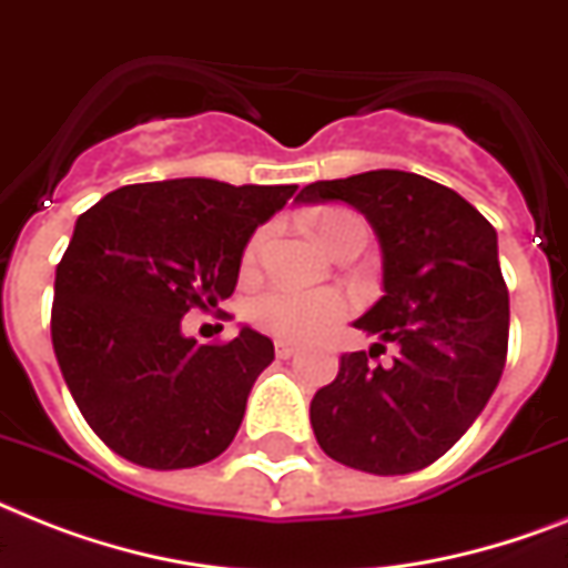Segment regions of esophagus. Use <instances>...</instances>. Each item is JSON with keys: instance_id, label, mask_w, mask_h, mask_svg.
Segmentation results:
<instances>
[{"instance_id": "esophagus-1", "label": "esophagus", "mask_w": 568, "mask_h": 568, "mask_svg": "<svg viewBox=\"0 0 568 568\" xmlns=\"http://www.w3.org/2000/svg\"><path fill=\"white\" fill-rule=\"evenodd\" d=\"M276 358H292L297 353V344L294 341H276Z\"/></svg>"}]
</instances>
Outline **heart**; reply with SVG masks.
Segmentation results:
<instances>
[{"label":"heart","instance_id":"1","mask_svg":"<svg viewBox=\"0 0 568 568\" xmlns=\"http://www.w3.org/2000/svg\"><path fill=\"white\" fill-rule=\"evenodd\" d=\"M347 227H364V224L356 215L338 210L324 212L317 219V236H321L326 247H332L341 230ZM265 236H268V230L253 233V239L244 247V265L247 268L260 260ZM347 297L335 292V288H288V285H274V288H265V292L251 300L247 315H251V321L260 329L271 332L276 338L303 341L332 326L335 321H341V317L347 315Z\"/></svg>","mask_w":568,"mask_h":568}]
</instances>
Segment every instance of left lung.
Segmentation results:
<instances>
[{"instance_id":"1","label":"left lung","mask_w":568,"mask_h":568,"mask_svg":"<svg viewBox=\"0 0 568 568\" xmlns=\"http://www.w3.org/2000/svg\"><path fill=\"white\" fill-rule=\"evenodd\" d=\"M300 204H349L382 247L379 303L356 321L371 353H344L312 399L321 449L344 467L405 476L458 444L508 358V285L496 230L476 206L423 174L379 169L317 180ZM390 343L388 365H373Z\"/></svg>"}]
</instances>
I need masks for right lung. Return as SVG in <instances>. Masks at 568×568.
<instances>
[{
    "mask_svg": "<svg viewBox=\"0 0 568 568\" xmlns=\"http://www.w3.org/2000/svg\"><path fill=\"white\" fill-rule=\"evenodd\" d=\"M297 186L133 183L78 215L54 274L52 344L95 435L149 469L219 458L274 344L251 326L197 344L180 321L233 294L242 253Z\"/></svg>",
    "mask_w": 568,
    "mask_h": 568,
    "instance_id": "right-lung-1",
    "label": "right lung"
}]
</instances>
